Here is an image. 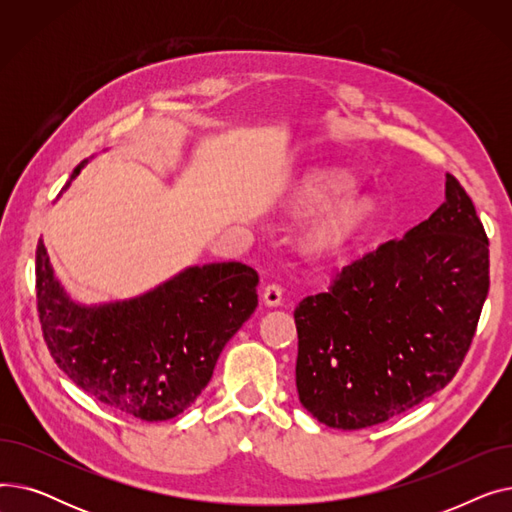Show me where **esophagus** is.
Returning a JSON list of instances; mask_svg holds the SVG:
<instances>
[{
    "mask_svg": "<svg viewBox=\"0 0 512 512\" xmlns=\"http://www.w3.org/2000/svg\"><path fill=\"white\" fill-rule=\"evenodd\" d=\"M263 303L267 307H280L282 305V288L278 284H267L263 288Z\"/></svg>",
    "mask_w": 512,
    "mask_h": 512,
    "instance_id": "obj_1",
    "label": "esophagus"
}]
</instances>
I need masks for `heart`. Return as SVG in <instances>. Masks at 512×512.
I'll list each match as a JSON object with an SVG mask.
<instances>
[{"instance_id":"heart-1","label":"heart","mask_w":512,"mask_h":512,"mask_svg":"<svg viewBox=\"0 0 512 512\" xmlns=\"http://www.w3.org/2000/svg\"><path fill=\"white\" fill-rule=\"evenodd\" d=\"M355 180L340 170H319L309 174L297 191V201L303 205H319L351 193ZM367 215V205L361 201H344L330 207L309 228V245L317 253H334L355 236Z\"/></svg>"}]
</instances>
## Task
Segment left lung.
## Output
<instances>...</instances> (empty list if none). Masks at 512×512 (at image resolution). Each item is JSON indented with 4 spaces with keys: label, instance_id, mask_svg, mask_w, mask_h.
<instances>
[{
    "label": "left lung",
    "instance_id": "obj_1",
    "mask_svg": "<svg viewBox=\"0 0 512 512\" xmlns=\"http://www.w3.org/2000/svg\"><path fill=\"white\" fill-rule=\"evenodd\" d=\"M488 245L473 201L446 174V199L425 222L294 309L301 405L330 427L361 429L442 390L488 297Z\"/></svg>",
    "mask_w": 512,
    "mask_h": 512
}]
</instances>
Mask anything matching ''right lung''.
<instances>
[{
  "label": "right lung",
  "mask_w": 512,
  "mask_h": 512,
  "mask_svg": "<svg viewBox=\"0 0 512 512\" xmlns=\"http://www.w3.org/2000/svg\"><path fill=\"white\" fill-rule=\"evenodd\" d=\"M35 274L53 361L105 407L143 421H166L191 407L226 342L257 307L259 276L238 261L186 267L134 299L80 305L53 274L41 238Z\"/></svg>",
  "instance_id": "1"
}]
</instances>
